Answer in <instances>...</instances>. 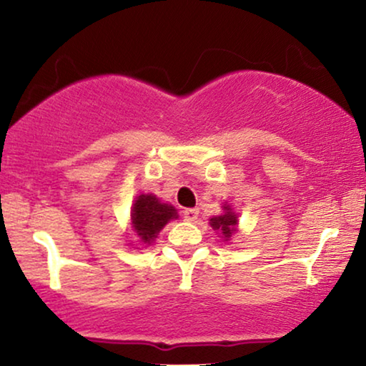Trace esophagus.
<instances>
[{
  "mask_svg": "<svg viewBox=\"0 0 366 366\" xmlns=\"http://www.w3.org/2000/svg\"><path fill=\"white\" fill-rule=\"evenodd\" d=\"M198 214H199V212L197 208H187L183 212V218L187 219V222L193 223V222H197V219H198Z\"/></svg>",
  "mask_w": 366,
  "mask_h": 366,
  "instance_id": "esophagus-1",
  "label": "esophagus"
}]
</instances>
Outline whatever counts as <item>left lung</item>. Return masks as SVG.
<instances>
[{
	"mask_svg": "<svg viewBox=\"0 0 366 366\" xmlns=\"http://www.w3.org/2000/svg\"><path fill=\"white\" fill-rule=\"evenodd\" d=\"M209 224H212L213 229L222 233V238L224 242H228L232 238V234L237 232L238 224V217L233 213V209L229 208V204H224L223 207V214L219 217H213L209 219Z\"/></svg>",
	"mask_w": 366,
	"mask_h": 366,
	"instance_id": "8db88e82",
	"label": "left lung"
}]
</instances>
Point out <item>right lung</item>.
<instances>
[{
  "instance_id": "obj_1",
  "label": "right lung",
  "mask_w": 366,
  "mask_h": 366,
  "mask_svg": "<svg viewBox=\"0 0 366 366\" xmlns=\"http://www.w3.org/2000/svg\"><path fill=\"white\" fill-rule=\"evenodd\" d=\"M174 218H178L174 207L162 203L154 194H139L134 199L132 224L143 243L152 244L164 224Z\"/></svg>"
}]
</instances>
